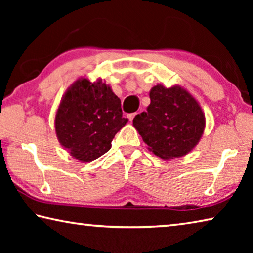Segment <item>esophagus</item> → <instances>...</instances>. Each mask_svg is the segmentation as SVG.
<instances>
[{
  "instance_id": "esophagus-1",
  "label": "esophagus",
  "mask_w": 253,
  "mask_h": 253,
  "mask_svg": "<svg viewBox=\"0 0 253 253\" xmlns=\"http://www.w3.org/2000/svg\"><path fill=\"white\" fill-rule=\"evenodd\" d=\"M136 116V113H134V114H129V115H127V117H128V119H129V121L131 122L132 119H134V117Z\"/></svg>"
}]
</instances>
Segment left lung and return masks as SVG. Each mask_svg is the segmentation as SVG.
<instances>
[{"label":"left lung","instance_id":"obj_1","mask_svg":"<svg viewBox=\"0 0 253 253\" xmlns=\"http://www.w3.org/2000/svg\"><path fill=\"white\" fill-rule=\"evenodd\" d=\"M151 105L132 124L149 149L163 160L181 157L199 143L205 126L202 109L181 87L157 84L149 92Z\"/></svg>","mask_w":253,"mask_h":253}]
</instances>
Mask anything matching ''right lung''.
<instances>
[{
	"label": "right lung",
	"mask_w": 253,
	"mask_h": 253,
	"mask_svg": "<svg viewBox=\"0 0 253 253\" xmlns=\"http://www.w3.org/2000/svg\"><path fill=\"white\" fill-rule=\"evenodd\" d=\"M121 99L101 81L79 79L63 96L55 115L60 143L81 162L107 153L115 135L126 125Z\"/></svg>",
	"instance_id": "1"
}]
</instances>
